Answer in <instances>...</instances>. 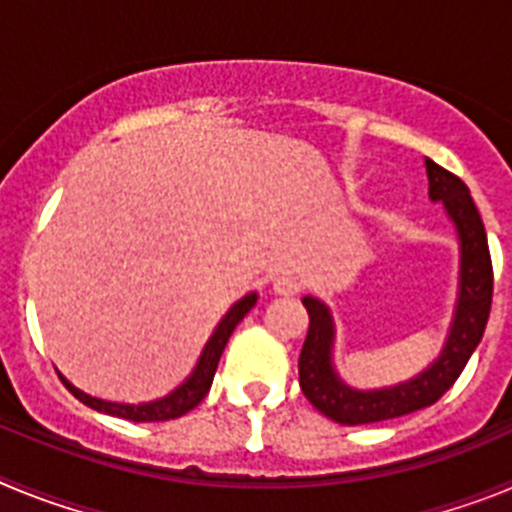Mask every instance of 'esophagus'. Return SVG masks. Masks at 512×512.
Listing matches in <instances>:
<instances>
[{
    "label": "esophagus",
    "instance_id": "1",
    "mask_svg": "<svg viewBox=\"0 0 512 512\" xmlns=\"http://www.w3.org/2000/svg\"><path fill=\"white\" fill-rule=\"evenodd\" d=\"M271 292L279 297H295L300 292V279L292 277V274H279L271 282Z\"/></svg>",
    "mask_w": 512,
    "mask_h": 512
}]
</instances>
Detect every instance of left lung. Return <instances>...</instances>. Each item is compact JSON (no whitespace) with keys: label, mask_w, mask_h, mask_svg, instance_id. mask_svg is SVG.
I'll return each mask as SVG.
<instances>
[{"label":"left lung","mask_w":512,"mask_h":512,"mask_svg":"<svg viewBox=\"0 0 512 512\" xmlns=\"http://www.w3.org/2000/svg\"><path fill=\"white\" fill-rule=\"evenodd\" d=\"M425 174H428V197L433 202H443L446 215L454 223L461 256L454 320L438 359L408 382L382 390H354L341 382L333 369L336 328L328 305L315 297H302V305L310 315V328L300 351V387L312 402V408H318L325 418L341 425L379 423L433 405L459 379L469 356L485 336L492 305V261L485 225L469 187L459 176L438 166L431 158H425Z\"/></svg>","instance_id":"left-lung-1"}]
</instances>
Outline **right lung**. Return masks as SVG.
<instances>
[{"label": "right lung", "instance_id": "1", "mask_svg": "<svg viewBox=\"0 0 512 512\" xmlns=\"http://www.w3.org/2000/svg\"><path fill=\"white\" fill-rule=\"evenodd\" d=\"M256 300H259V295H256V292H251V295H246L243 300H238L228 312H225V318L217 323L215 333H212L210 341H207L205 348H202L200 361H197V366L192 369V374H189V377L184 379V382L179 384L174 392H169L166 397H161V400L140 402V405L107 402V400H99V397L87 395V392L76 390L74 384H71L66 377H61V382L69 387V392L76 397V400L84 402V405H89L92 410H99V413L115 415V418L133 420V423H158V420L182 418L184 413L194 410L202 400H205V395L210 392L212 377H215L217 361H220V356H223V348H225V343H228L230 333L235 330V325L246 318L248 310L256 305Z\"/></svg>", "mask_w": 512, "mask_h": 512}]
</instances>
